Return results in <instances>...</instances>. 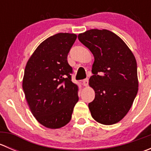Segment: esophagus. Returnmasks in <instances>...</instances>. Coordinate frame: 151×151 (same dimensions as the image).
Wrapping results in <instances>:
<instances>
[{
  "mask_svg": "<svg viewBox=\"0 0 151 151\" xmlns=\"http://www.w3.org/2000/svg\"><path fill=\"white\" fill-rule=\"evenodd\" d=\"M83 85H84V86H88V79L86 78V79H85V80H83Z\"/></svg>",
  "mask_w": 151,
  "mask_h": 151,
  "instance_id": "1",
  "label": "esophagus"
}]
</instances>
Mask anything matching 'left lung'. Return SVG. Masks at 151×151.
Here are the masks:
<instances>
[{"instance_id":"1","label":"left lung","mask_w":151,"mask_h":151,"mask_svg":"<svg viewBox=\"0 0 151 151\" xmlns=\"http://www.w3.org/2000/svg\"><path fill=\"white\" fill-rule=\"evenodd\" d=\"M78 39L94 56L89 80L95 91L88 104L91 116L101 124H115L126 116L137 94L134 55L119 36L105 29L87 30Z\"/></svg>"}]
</instances>
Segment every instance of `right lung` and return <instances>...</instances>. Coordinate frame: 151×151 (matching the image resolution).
Segmentation results:
<instances>
[{"label":"right lung","mask_w":151,"mask_h":151,"mask_svg":"<svg viewBox=\"0 0 151 151\" xmlns=\"http://www.w3.org/2000/svg\"><path fill=\"white\" fill-rule=\"evenodd\" d=\"M77 39L60 33L39 45L27 62L22 89L36 119L49 129H59L71 121L79 100L78 86L71 81L67 56Z\"/></svg>","instance_id":"1"}]
</instances>
